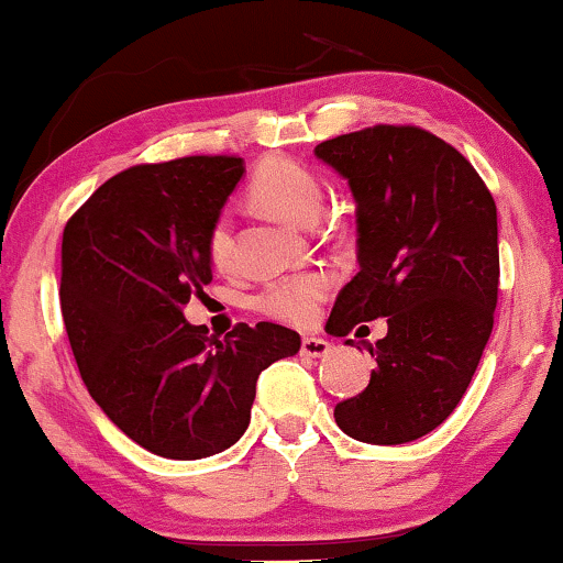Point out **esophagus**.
Wrapping results in <instances>:
<instances>
[{"mask_svg":"<svg viewBox=\"0 0 563 563\" xmlns=\"http://www.w3.org/2000/svg\"><path fill=\"white\" fill-rule=\"evenodd\" d=\"M332 351V345L322 338H303L301 340V355H309V358H322Z\"/></svg>","mask_w":563,"mask_h":563,"instance_id":"obj_1","label":"esophagus"}]
</instances>
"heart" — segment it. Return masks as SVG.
Wrapping results in <instances>:
<instances>
[{"label": "heart", "mask_w": 563, "mask_h": 563, "mask_svg": "<svg viewBox=\"0 0 563 563\" xmlns=\"http://www.w3.org/2000/svg\"><path fill=\"white\" fill-rule=\"evenodd\" d=\"M249 199L269 216L296 225H311L324 205V184L314 168L286 155L262 161L249 181ZM208 257L212 267L229 269L233 262L231 220L220 216L210 225ZM332 280L322 269H309L269 280L257 296V309L283 324L303 327L314 322L319 306L330 294Z\"/></svg>", "instance_id": "b5f03b06"}]
</instances>
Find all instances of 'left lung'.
I'll list each match as a JSON object with an SVG mask.
<instances>
[{
  "label": "left lung",
  "mask_w": 563,
  "mask_h": 563,
  "mask_svg": "<svg viewBox=\"0 0 563 563\" xmlns=\"http://www.w3.org/2000/svg\"><path fill=\"white\" fill-rule=\"evenodd\" d=\"M314 153L351 184L358 220V273L327 330L345 338L387 317L368 387L334 405V421L368 444L416 441L457 408L494 330L496 202L471 161L421 126H366Z\"/></svg>",
  "instance_id": "left-lung-1"
}]
</instances>
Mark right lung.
<instances>
[{"label": "right lung", "instance_id": "add662e5", "mask_svg": "<svg viewBox=\"0 0 563 563\" xmlns=\"http://www.w3.org/2000/svg\"><path fill=\"white\" fill-rule=\"evenodd\" d=\"M241 174L236 155L140 163L64 225L62 317L85 387L126 437L168 460L236 444L260 374L301 347L273 322L218 340L181 314L212 280L208 233Z\"/></svg>", "mask_w": 563, "mask_h": 563}]
</instances>
